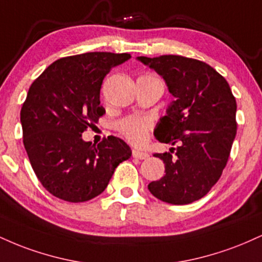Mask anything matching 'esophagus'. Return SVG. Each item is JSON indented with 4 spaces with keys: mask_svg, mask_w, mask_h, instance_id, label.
<instances>
[{
    "mask_svg": "<svg viewBox=\"0 0 262 262\" xmlns=\"http://www.w3.org/2000/svg\"><path fill=\"white\" fill-rule=\"evenodd\" d=\"M132 155H133V158L139 159V160H145V159H148V156H149L146 152L140 151V150H133Z\"/></svg>",
    "mask_w": 262,
    "mask_h": 262,
    "instance_id": "1",
    "label": "esophagus"
}]
</instances>
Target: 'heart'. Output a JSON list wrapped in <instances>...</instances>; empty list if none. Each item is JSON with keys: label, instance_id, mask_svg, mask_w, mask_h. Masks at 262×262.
Masks as SVG:
<instances>
[{"label": "heart", "instance_id": "b5f03b06", "mask_svg": "<svg viewBox=\"0 0 262 262\" xmlns=\"http://www.w3.org/2000/svg\"><path fill=\"white\" fill-rule=\"evenodd\" d=\"M146 77H155V76H146ZM158 79V77H156ZM152 127V123L149 118L139 116H130L127 118L122 119L116 124V129L118 133L134 145H139L144 143L146 135Z\"/></svg>", "mask_w": 262, "mask_h": 262}]
</instances>
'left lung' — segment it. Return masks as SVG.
I'll use <instances>...</instances> for the list:
<instances>
[{"label": "left lung", "instance_id": "left-lung-1", "mask_svg": "<svg viewBox=\"0 0 262 262\" xmlns=\"http://www.w3.org/2000/svg\"><path fill=\"white\" fill-rule=\"evenodd\" d=\"M138 59L164 77L175 97L154 135L177 146L154 154L164 161L166 173L148 188L162 202L192 203L208 193L227 166L236 134L235 97L227 80L201 60L180 55Z\"/></svg>", "mask_w": 262, "mask_h": 262}]
</instances>
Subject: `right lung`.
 I'll return each mask as SVG.
<instances>
[{"mask_svg":"<svg viewBox=\"0 0 262 262\" xmlns=\"http://www.w3.org/2000/svg\"><path fill=\"white\" fill-rule=\"evenodd\" d=\"M130 54L85 53L61 58L29 87L20 110L23 144L35 175L53 196L86 202L107 187L116 167L132 156L125 141H83L81 134L103 116L100 91L113 66Z\"/></svg>","mask_w":262,"mask_h":262,"instance_id":"1","label":"right lung"}]
</instances>
